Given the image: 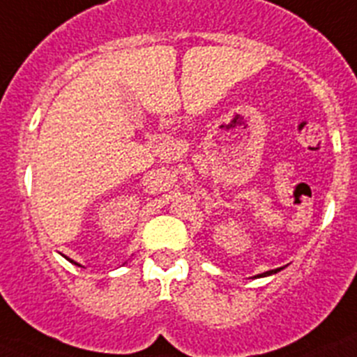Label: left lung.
Listing matches in <instances>:
<instances>
[{
    "label": "left lung",
    "mask_w": 357,
    "mask_h": 357,
    "mask_svg": "<svg viewBox=\"0 0 357 357\" xmlns=\"http://www.w3.org/2000/svg\"><path fill=\"white\" fill-rule=\"evenodd\" d=\"M280 270H282V268H277V270L264 271V273H259V275H256V277H268V275H273V273H277V271H280Z\"/></svg>",
    "instance_id": "left-lung-1"
}]
</instances>
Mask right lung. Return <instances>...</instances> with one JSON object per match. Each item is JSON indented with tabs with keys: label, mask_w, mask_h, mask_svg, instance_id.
Instances as JSON below:
<instances>
[{
	"label": "right lung",
	"mask_w": 357,
	"mask_h": 357,
	"mask_svg": "<svg viewBox=\"0 0 357 357\" xmlns=\"http://www.w3.org/2000/svg\"><path fill=\"white\" fill-rule=\"evenodd\" d=\"M68 261H70V263H73V264H77V263H75V261H71V259H68ZM77 266H80V264H77Z\"/></svg>",
	"instance_id": "right-lung-1"
}]
</instances>
